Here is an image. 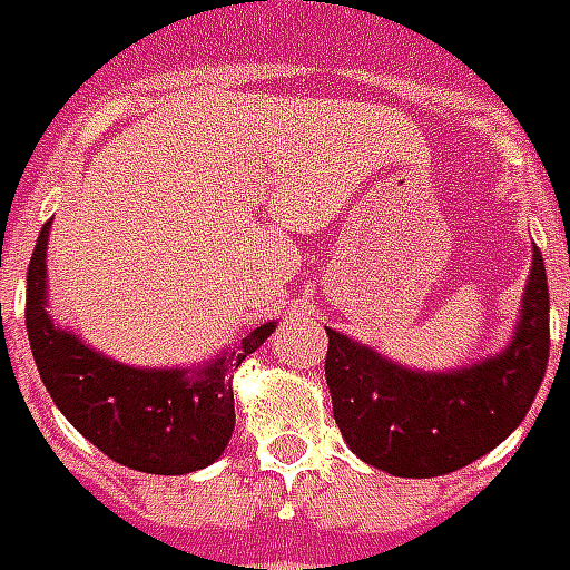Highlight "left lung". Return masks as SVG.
<instances>
[{
	"label": "left lung",
	"instance_id": "8db88e82",
	"mask_svg": "<svg viewBox=\"0 0 570 570\" xmlns=\"http://www.w3.org/2000/svg\"><path fill=\"white\" fill-rule=\"evenodd\" d=\"M324 375L342 439L363 463L396 478H435L502 444L534 402L550 361V291L534 246L517 336L472 370H402L327 331Z\"/></svg>",
	"mask_w": 570,
	"mask_h": 570
}]
</instances>
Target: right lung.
Segmentation results:
<instances>
[{"mask_svg": "<svg viewBox=\"0 0 570 570\" xmlns=\"http://www.w3.org/2000/svg\"><path fill=\"white\" fill-rule=\"evenodd\" d=\"M47 230L50 222L38 234L26 273V331L59 412L98 451L135 472L188 474L216 463L234 430L230 372L273 333V321L198 375L107 361L47 318Z\"/></svg>", "mask_w": 570, "mask_h": 570, "instance_id": "1", "label": "right lung"}]
</instances>
